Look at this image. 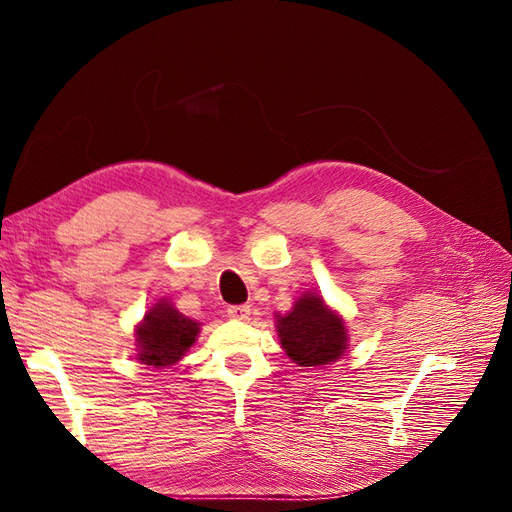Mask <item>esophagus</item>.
<instances>
[{"label":"esophagus","mask_w":512,"mask_h":512,"mask_svg":"<svg viewBox=\"0 0 512 512\" xmlns=\"http://www.w3.org/2000/svg\"><path fill=\"white\" fill-rule=\"evenodd\" d=\"M228 317L230 319H238V321H247L251 315V307L249 305H232L228 307Z\"/></svg>","instance_id":"1"}]
</instances>
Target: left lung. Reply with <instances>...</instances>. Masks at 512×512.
I'll use <instances>...</instances> for the list:
<instances>
[{
	"label": "left lung",
	"instance_id": "1",
	"mask_svg": "<svg viewBox=\"0 0 512 512\" xmlns=\"http://www.w3.org/2000/svg\"><path fill=\"white\" fill-rule=\"evenodd\" d=\"M276 332L284 353L299 367L330 365L348 348L346 321L313 290L297 297L288 313L276 315Z\"/></svg>",
	"mask_w": 512,
	"mask_h": 512
}]
</instances>
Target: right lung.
<instances>
[{"label":"right lung","mask_w":512,"mask_h":512,"mask_svg":"<svg viewBox=\"0 0 512 512\" xmlns=\"http://www.w3.org/2000/svg\"><path fill=\"white\" fill-rule=\"evenodd\" d=\"M201 321L182 315L168 299H159L134 328L137 359L155 369L176 365L197 342Z\"/></svg>","instance_id":"add662e5"}]
</instances>
